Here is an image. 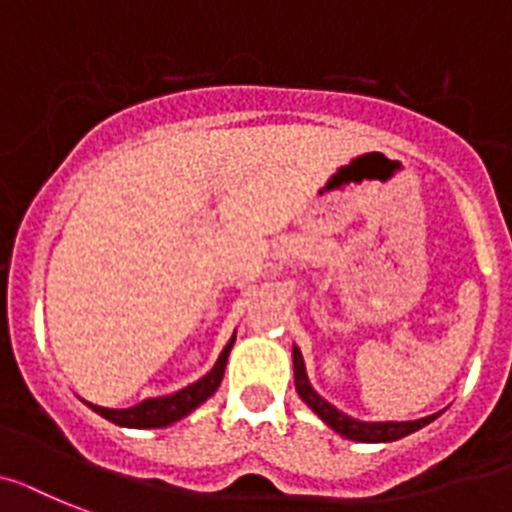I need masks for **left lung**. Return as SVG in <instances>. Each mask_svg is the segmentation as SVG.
<instances>
[{"label": "left lung", "mask_w": 512, "mask_h": 512, "mask_svg": "<svg viewBox=\"0 0 512 512\" xmlns=\"http://www.w3.org/2000/svg\"><path fill=\"white\" fill-rule=\"evenodd\" d=\"M294 382H296V390L302 395V401L307 403L309 409L315 411L320 416L322 422L333 427L338 435L349 437V440L356 442H390V440H401V437L411 435L416 429L427 427L435 416H427V419H416V422H356L351 416L341 414L338 409H333L328 401H322L320 395L315 390L309 388V380H307V372H304V359L299 354V349H294Z\"/></svg>", "instance_id": "obj_1"}]
</instances>
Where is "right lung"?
Instances as JSON below:
<instances>
[{
	"label": "right lung",
	"mask_w": 512,
	"mask_h": 512,
	"mask_svg": "<svg viewBox=\"0 0 512 512\" xmlns=\"http://www.w3.org/2000/svg\"><path fill=\"white\" fill-rule=\"evenodd\" d=\"M234 338H231V341L226 343V349L221 351L216 367L210 369L203 380L190 385V388L179 390V393L174 395H166V398H150V401L137 403L132 409H103V406H93V403H88V406L96 411V414H101L103 419H109V422L114 424H122V427L150 429L179 422L182 416L195 411L200 403L208 401L210 395L218 390V385H221L223 380V369H226V359H229V351L231 346H234Z\"/></svg>",
	"instance_id": "1"
}]
</instances>
